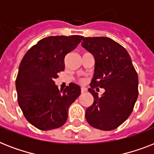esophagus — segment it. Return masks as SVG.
Masks as SVG:
<instances>
[{
	"label": "esophagus",
	"instance_id": "esophagus-1",
	"mask_svg": "<svg viewBox=\"0 0 154 154\" xmlns=\"http://www.w3.org/2000/svg\"><path fill=\"white\" fill-rule=\"evenodd\" d=\"M86 91H87V88L86 87H82L81 88V93H84Z\"/></svg>",
	"mask_w": 154,
	"mask_h": 154
}]
</instances>
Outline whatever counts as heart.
Segmentation results:
<instances>
[{"mask_svg": "<svg viewBox=\"0 0 154 154\" xmlns=\"http://www.w3.org/2000/svg\"><path fill=\"white\" fill-rule=\"evenodd\" d=\"M80 82L81 83H83V82H84V79H80Z\"/></svg>", "mask_w": 154, "mask_h": 154, "instance_id": "1", "label": "heart"}]
</instances>
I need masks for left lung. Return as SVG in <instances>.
Masks as SVG:
<instances>
[{
    "label": "left lung",
    "mask_w": 154,
    "mask_h": 154,
    "mask_svg": "<svg viewBox=\"0 0 154 154\" xmlns=\"http://www.w3.org/2000/svg\"><path fill=\"white\" fill-rule=\"evenodd\" d=\"M82 47L94 56V77L89 92L94 103L86 110L87 122L98 130H113L132 113L138 96V77L125 48L110 38L85 37ZM104 88L101 97L94 89Z\"/></svg>",
    "instance_id": "1"
}]
</instances>
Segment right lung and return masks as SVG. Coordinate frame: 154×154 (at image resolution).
Segmentation results:
<instances>
[{"instance_id":"right-lung-1","label":"right lung","mask_w":154,"mask_h":154,"mask_svg":"<svg viewBox=\"0 0 154 154\" xmlns=\"http://www.w3.org/2000/svg\"><path fill=\"white\" fill-rule=\"evenodd\" d=\"M83 39L77 35L44 38L22 59L16 79L17 101L25 119L39 130L62 126L68 108L80 94V87L72 83L60 91L55 79L64 70L65 56Z\"/></svg>"}]
</instances>
